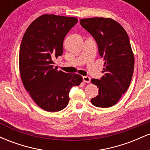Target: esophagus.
<instances>
[{
    "label": "esophagus",
    "instance_id": "1",
    "mask_svg": "<svg viewBox=\"0 0 150 150\" xmlns=\"http://www.w3.org/2000/svg\"><path fill=\"white\" fill-rule=\"evenodd\" d=\"M82 78H83V81L85 82H87V83H89L90 82L91 78L89 76H83Z\"/></svg>",
    "mask_w": 150,
    "mask_h": 150
}]
</instances>
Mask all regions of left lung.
<instances>
[{
	"label": "left lung",
	"mask_w": 150,
	"mask_h": 150,
	"mask_svg": "<svg viewBox=\"0 0 150 150\" xmlns=\"http://www.w3.org/2000/svg\"><path fill=\"white\" fill-rule=\"evenodd\" d=\"M80 22L94 38L104 60V75L91 80L99 88V94L91 101L97 107H111L126 92L133 74L135 59L128 34L111 18H86Z\"/></svg>",
	"instance_id": "8db88e82"
}]
</instances>
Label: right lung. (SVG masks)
<instances>
[{
  "mask_svg": "<svg viewBox=\"0 0 150 150\" xmlns=\"http://www.w3.org/2000/svg\"><path fill=\"white\" fill-rule=\"evenodd\" d=\"M76 18L42 15L26 30L19 54V68L24 87L34 102L49 112L63 110L69 102V92L78 86V74L58 71L53 60L63 54V44Z\"/></svg>",
  "mask_w": 150,
  "mask_h": 150,
  "instance_id": "right-lung-1",
  "label": "right lung"
}]
</instances>
